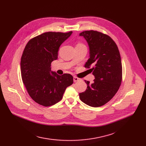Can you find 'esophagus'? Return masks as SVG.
<instances>
[{
  "label": "esophagus",
  "mask_w": 146,
  "mask_h": 146,
  "mask_svg": "<svg viewBox=\"0 0 146 146\" xmlns=\"http://www.w3.org/2000/svg\"><path fill=\"white\" fill-rule=\"evenodd\" d=\"M80 79H79V78H77V77H76V76H74V77L73 78V81H74V82H78V81L80 80Z\"/></svg>",
  "instance_id": "esophagus-1"
}]
</instances>
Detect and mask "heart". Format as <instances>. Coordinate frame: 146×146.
I'll list each match as a JSON object with an SVG mask.
<instances>
[{
    "mask_svg": "<svg viewBox=\"0 0 146 146\" xmlns=\"http://www.w3.org/2000/svg\"><path fill=\"white\" fill-rule=\"evenodd\" d=\"M77 45H82V44H81V43H79V44H78Z\"/></svg>",
    "mask_w": 146,
    "mask_h": 146,
    "instance_id": "obj_1",
    "label": "heart"
}]
</instances>
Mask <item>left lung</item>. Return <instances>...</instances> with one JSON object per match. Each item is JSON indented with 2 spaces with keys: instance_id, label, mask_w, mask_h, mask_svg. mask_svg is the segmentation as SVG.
<instances>
[{
  "instance_id": "left-lung-1",
  "label": "left lung",
  "mask_w": 146,
  "mask_h": 146,
  "mask_svg": "<svg viewBox=\"0 0 146 146\" xmlns=\"http://www.w3.org/2000/svg\"><path fill=\"white\" fill-rule=\"evenodd\" d=\"M87 41L89 58L85 67L95 76L94 82L87 84V89L79 94L80 100L92 107L101 106L115 96L122 82V67L116 43L108 35L97 31H85L79 34Z\"/></svg>"
}]
</instances>
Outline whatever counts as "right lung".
<instances>
[{
	"mask_svg": "<svg viewBox=\"0 0 146 146\" xmlns=\"http://www.w3.org/2000/svg\"><path fill=\"white\" fill-rule=\"evenodd\" d=\"M68 33L47 32L36 36L27 44L21 60L23 83L30 97L44 106L61 100L66 89L73 83V76L51 73V64L57 59L61 44L70 36Z\"/></svg>",
	"mask_w": 146,
	"mask_h": 146,
	"instance_id": "add662e5",
	"label": "right lung"
}]
</instances>
